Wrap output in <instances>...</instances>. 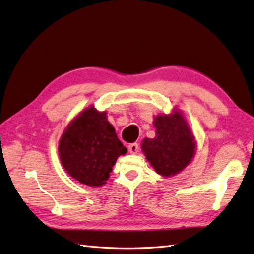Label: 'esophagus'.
Listing matches in <instances>:
<instances>
[{"mask_svg": "<svg viewBox=\"0 0 254 254\" xmlns=\"http://www.w3.org/2000/svg\"><path fill=\"white\" fill-rule=\"evenodd\" d=\"M128 150L130 153H136L139 151V144L137 143H131L128 145Z\"/></svg>", "mask_w": 254, "mask_h": 254, "instance_id": "34e87169", "label": "esophagus"}]
</instances>
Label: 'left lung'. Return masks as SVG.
<instances>
[{"mask_svg":"<svg viewBox=\"0 0 254 254\" xmlns=\"http://www.w3.org/2000/svg\"><path fill=\"white\" fill-rule=\"evenodd\" d=\"M157 136L146 137L142 149L155 171L162 176L182 171L194 157V136L186 120L178 111L172 115H159L155 119Z\"/></svg>","mask_w":254,"mask_h":254,"instance_id":"left-lung-1","label":"left lung"}]
</instances>
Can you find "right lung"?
Returning a JSON list of instances; mask_svg holds the SVG:
<instances>
[{
  "mask_svg": "<svg viewBox=\"0 0 254 254\" xmlns=\"http://www.w3.org/2000/svg\"><path fill=\"white\" fill-rule=\"evenodd\" d=\"M58 149L67 174L90 187L106 183L115 161L127 152L106 113L94 107L84 110L68 125Z\"/></svg>",
  "mask_w": 254,
  "mask_h": 254,
  "instance_id": "1",
  "label": "right lung"
}]
</instances>
